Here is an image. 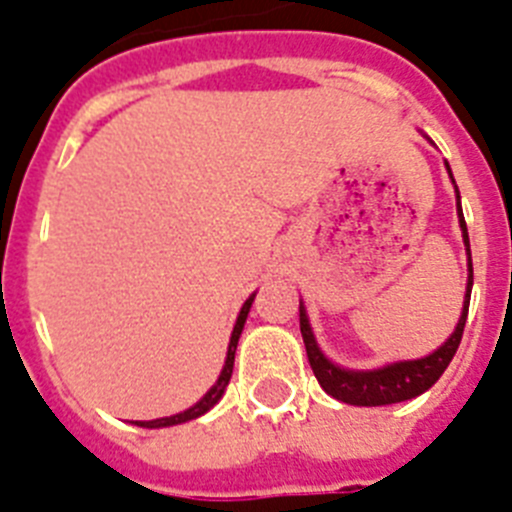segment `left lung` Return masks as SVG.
I'll return each instance as SVG.
<instances>
[{
    "label": "left lung",
    "mask_w": 512,
    "mask_h": 512,
    "mask_svg": "<svg viewBox=\"0 0 512 512\" xmlns=\"http://www.w3.org/2000/svg\"><path fill=\"white\" fill-rule=\"evenodd\" d=\"M445 168H448V163H445ZM448 173H451V168H448ZM456 199H458V225H461V230H464L466 253H469V282H466L464 310H461V318H458L456 323V331H453V334L448 336V339H445V342L432 352V355L422 357V360L391 362V365L378 370H344L339 368V365H334V362L323 355L321 349H318L316 336H313V331H310L308 316H305V308L303 303H300V334H303L308 362H310V368H313V375H316L318 383H321V388L329 393V396H334V399L352 406L399 404V401L414 399V396H419V393H425L427 388L435 386L440 375L445 373V368L451 365L458 344H461V336H464L466 316H469L471 285H474L469 230H466L464 212H461V196H458V189H456Z\"/></svg>",
    "instance_id": "obj_1"
}]
</instances>
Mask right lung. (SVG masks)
I'll use <instances>...</instances> for the list:
<instances>
[{
  "mask_svg": "<svg viewBox=\"0 0 512 512\" xmlns=\"http://www.w3.org/2000/svg\"><path fill=\"white\" fill-rule=\"evenodd\" d=\"M256 295H251V298L243 303V308H240L238 313V321H235L233 326V336H230V344H227V357H225V368H222L220 378H217V383H214L212 388H209L207 393H204L202 399L196 401L191 409H186V412L181 414H173V417H163V419H152V422H134L137 427H170V425H181V422H189V419H196L202 417V414H207L209 409H212L217 401L222 399V393H225L227 383H230V375H233V362H235V349H238V339H240V331H243V323H246L248 318V310H251V303Z\"/></svg>",
  "mask_w": 512,
  "mask_h": 512,
  "instance_id": "add662e5",
  "label": "right lung"
}]
</instances>
